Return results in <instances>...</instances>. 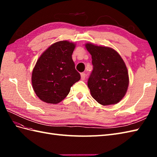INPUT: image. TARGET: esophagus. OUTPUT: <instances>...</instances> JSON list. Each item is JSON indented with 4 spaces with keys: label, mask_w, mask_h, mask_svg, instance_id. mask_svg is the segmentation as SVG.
Returning a JSON list of instances; mask_svg holds the SVG:
<instances>
[{
    "label": "esophagus",
    "mask_w": 157,
    "mask_h": 157,
    "mask_svg": "<svg viewBox=\"0 0 157 157\" xmlns=\"http://www.w3.org/2000/svg\"><path fill=\"white\" fill-rule=\"evenodd\" d=\"M86 78V73H81V79L82 80H84Z\"/></svg>",
    "instance_id": "obj_1"
}]
</instances>
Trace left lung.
<instances>
[{"instance_id":"obj_1","label":"left lung","mask_w":157,"mask_h":157,"mask_svg":"<svg viewBox=\"0 0 157 157\" xmlns=\"http://www.w3.org/2000/svg\"><path fill=\"white\" fill-rule=\"evenodd\" d=\"M92 55L93 70L88 81L91 96L99 104L115 105L124 97L129 85V75L119 53L110 47L86 43Z\"/></svg>"}]
</instances>
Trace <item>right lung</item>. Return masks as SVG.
<instances>
[{"mask_svg": "<svg viewBox=\"0 0 157 157\" xmlns=\"http://www.w3.org/2000/svg\"><path fill=\"white\" fill-rule=\"evenodd\" d=\"M75 47L74 43L67 40L55 42L38 59L32 71V83L36 94L43 102L57 104L80 79L71 56Z\"/></svg>", "mask_w": 157, "mask_h": 157, "instance_id": "obj_1", "label": "right lung"}]
</instances>
